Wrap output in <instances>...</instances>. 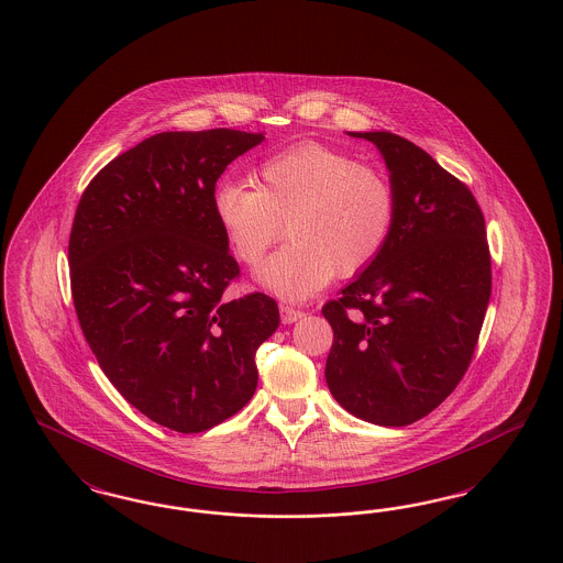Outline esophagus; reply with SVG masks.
<instances>
[{
    "label": "esophagus",
    "instance_id": "34e87169",
    "mask_svg": "<svg viewBox=\"0 0 563 563\" xmlns=\"http://www.w3.org/2000/svg\"><path fill=\"white\" fill-rule=\"evenodd\" d=\"M303 317L301 310H297L294 306H280V319L285 324H291V322L299 321Z\"/></svg>",
    "mask_w": 563,
    "mask_h": 563
}]
</instances>
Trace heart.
Masks as SVG:
<instances>
[{
  "instance_id": "b5f03b06",
  "label": "heart",
  "mask_w": 563,
  "mask_h": 563,
  "mask_svg": "<svg viewBox=\"0 0 563 563\" xmlns=\"http://www.w3.org/2000/svg\"><path fill=\"white\" fill-rule=\"evenodd\" d=\"M253 186L223 181L213 191V214L234 257L262 264L283 239L291 244L269 257L257 278L269 291L306 299L335 276L369 268L388 244L397 194L375 166L335 147L299 143L262 162Z\"/></svg>"
}]
</instances>
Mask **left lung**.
Returning <instances> with one entry per match:
<instances>
[{"label": "left lung", "mask_w": 563, "mask_h": 563, "mask_svg": "<svg viewBox=\"0 0 563 563\" xmlns=\"http://www.w3.org/2000/svg\"><path fill=\"white\" fill-rule=\"evenodd\" d=\"M379 150L397 194L384 251L322 306L333 399L379 427L445 401L473 358L492 294L482 209L462 181L399 134L349 133Z\"/></svg>", "instance_id": "8db88e82"}]
</instances>
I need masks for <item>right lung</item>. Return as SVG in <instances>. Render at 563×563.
Here are the masks:
<instances>
[{
    "label": "right lung",
    "instance_id": "obj_1",
    "mask_svg": "<svg viewBox=\"0 0 563 563\" xmlns=\"http://www.w3.org/2000/svg\"><path fill=\"white\" fill-rule=\"evenodd\" d=\"M264 133H161L88 184L69 236L84 338L118 393L156 424L202 432L257 388L255 352L276 331V301H228L241 274L213 214L217 179Z\"/></svg>",
    "mask_w": 563,
    "mask_h": 563
}]
</instances>
